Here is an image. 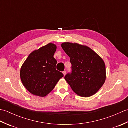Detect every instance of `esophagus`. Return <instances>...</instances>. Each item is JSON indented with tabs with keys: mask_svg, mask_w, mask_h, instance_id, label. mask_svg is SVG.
<instances>
[{
	"mask_svg": "<svg viewBox=\"0 0 128 128\" xmlns=\"http://www.w3.org/2000/svg\"><path fill=\"white\" fill-rule=\"evenodd\" d=\"M66 71H64L63 72H62V74H63V75H64V76H66Z\"/></svg>",
	"mask_w": 128,
	"mask_h": 128,
	"instance_id": "obj_1",
	"label": "esophagus"
}]
</instances>
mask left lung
Here are the masks:
<instances>
[{
  "label": "left lung",
  "mask_w": 128,
  "mask_h": 128,
  "mask_svg": "<svg viewBox=\"0 0 128 128\" xmlns=\"http://www.w3.org/2000/svg\"><path fill=\"white\" fill-rule=\"evenodd\" d=\"M62 47L70 58L72 73L65 80L78 96L88 97L96 94L104 84L106 66L101 57L88 46L64 42Z\"/></svg>",
  "instance_id": "left-lung-1"
}]
</instances>
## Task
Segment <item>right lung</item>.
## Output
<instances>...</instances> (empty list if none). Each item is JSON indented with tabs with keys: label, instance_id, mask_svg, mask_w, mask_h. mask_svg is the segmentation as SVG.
<instances>
[{
	"label": "right lung",
	"instance_id": "obj_1",
	"mask_svg": "<svg viewBox=\"0 0 128 128\" xmlns=\"http://www.w3.org/2000/svg\"><path fill=\"white\" fill-rule=\"evenodd\" d=\"M56 46L49 43L30 54L21 68L20 78L25 88L32 94L45 97L64 76L56 70L54 58Z\"/></svg>",
	"mask_w": 128,
	"mask_h": 128
}]
</instances>
